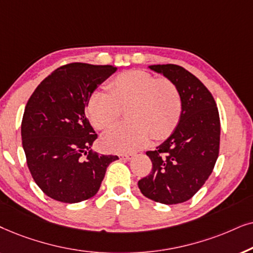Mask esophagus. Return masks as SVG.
<instances>
[{"mask_svg": "<svg viewBox=\"0 0 253 253\" xmlns=\"http://www.w3.org/2000/svg\"><path fill=\"white\" fill-rule=\"evenodd\" d=\"M119 157H120V160H123V161H129L134 157V155L133 154H121Z\"/></svg>", "mask_w": 253, "mask_h": 253, "instance_id": "obj_1", "label": "esophagus"}]
</instances>
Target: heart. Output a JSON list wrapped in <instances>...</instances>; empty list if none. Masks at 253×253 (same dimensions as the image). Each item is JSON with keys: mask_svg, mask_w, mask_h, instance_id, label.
I'll use <instances>...</instances> for the list:
<instances>
[{"mask_svg": "<svg viewBox=\"0 0 253 253\" xmlns=\"http://www.w3.org/2000/svg\"><path fill=\"white\" fill-rule=\"evenodd\" d=\"M109 93L95 91L89 97L86 113L97 129L110 128L126 110L127 123L113 127L104 136L105 148L116 153H132L146 147L153 135L162 140L176 128L183 102L176 84L157 79L143 70L117 75L107 85Z\"/></svg>", "mask_w": 253, "mask_h": 253, "instance_id": "1", "label": "heart"}]
</instances>
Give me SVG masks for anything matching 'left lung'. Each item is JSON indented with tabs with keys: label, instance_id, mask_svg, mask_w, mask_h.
Here are the masks:
<instances>
[{
	"label": "left lung",
	"instance_id": "1",
	"mask_svg": "<svg viewBox=\"0 0 253 253\" xmlns=\"http://www.w3.org/2000/svg\"><path fill=\"white\" fill-rule=\"evenodd\" d=\"M176 84L183 111L172 134L147 151L151 172L139 180L144 197L166 205L190 200L206 183L220 149V116L216 103L199 79L177 65L149 66Z\"/></svg>",
	"mask_w": 253,
	"mask_h": 253
}]
</instances>
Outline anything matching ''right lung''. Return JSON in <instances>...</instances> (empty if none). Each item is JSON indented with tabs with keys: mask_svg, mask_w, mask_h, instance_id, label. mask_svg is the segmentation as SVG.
Here are the masks:
<instances>
[{
	"mask_svg": "<svg viewBox=\"0 0 253 253\" xmlns=\"http://www.w3.org/2000/svg\"><path fill=\"white\" fill-rule=\"evenodd\" d=\"M117 67L74 62L55 69L25 106L22 143L32 178L43 193L66 204L98 192L116 155L93 153L97 134L85 117L89 97Z\"/></svg>",
	"mask_w": 253,
	"mask_h": 253,
	"instance_id": "right-lung-1",
	"label": "right lung"
}]
</instances>
